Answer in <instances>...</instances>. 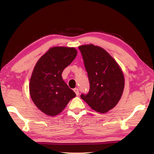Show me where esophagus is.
Here are the masks:
<instances>
[{"instance_id": "esophagus-1", "label": "esophagus", "mask_w": 154, "mask_h": 154, "mask_svg": "<svg viewBox=\"0 0 154 154\" xmlns=\"http://www.w3.org/2000/svg\"><path fill=\"white\" fill-rule=\"evenodd\" d=\"M73 91H74V92L75 93V94H77V95H78V94H79V89H78V88H75V89H73Z\"/></svg>"}]
</instances>
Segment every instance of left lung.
Returning a JSON list of instances; mask_svg holds the SVG:
<instances>
[{
    "instance_id": "obj_1",
    "label": "left lung",
    "mask_w": 154,
    "mask_h": 154,
    "mask_svg": "<svg viewBox=\"0 0 154 154\" xmlns=\"http://www.w3.org/2000/svg\"><path fill=\"white\" fill-rule=\"evenodd\" d=\"M90 83L87 94L81 98L91 109L107 112L119 103L124 91V77L120 66L103 48L93 44L79 47Z\"/></svg>"
}]
</instances>
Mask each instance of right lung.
<instances>
[{"mask_svg": "<svg viewBox=\"0 0 154 154\" xmlns=\"http://www.w3.org/2000/svg\"><path fill=\"white\" fill-rule=\"evenodd\" d=\"M74 48L54 47L40 58L30 78V97L35 105L49 116L63 110L76 94L64 82L61 74L76 57Z\"/></svg>", "mask_w": 154, "mask_h": 154, "instance_id": "1", "label": "right lung"}]
</instances>
